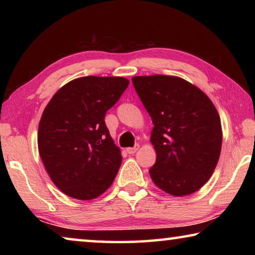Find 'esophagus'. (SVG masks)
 Masks as SVG:
<instances>
[{
  "instance_id": "esophagus-1",
  "label": "esophagus",
  "mask_w": 255,
  "mask_h": 255,
  "mask_svg": "<svg viewBox=\"0 0 255 255\" xmlns=\"http://www.w3.org/2000/svg\"><path fill=\"white\" fill-rule=\"evenodd\" d=\"M138 148H139V145H135L133 146V147H129V148H127V153L128 154H135L137 150H138Z\"/></svg>"
}]
</instances>
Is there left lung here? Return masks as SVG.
Masks as SVG:
<instances>
[{"label":"left lung","mask_w":255,"mask_h":255,"mask_svg":"<svg viewBox=\"0 0 255 255\" xmlns=\"http://www.w3.org/2000/svg\"><path fill=\"white\" fill-rule=\"evenodd\" d=\"M131 81L154 125L153 182L174 197L198 191L210 179L222 149V124L214 103L178 76H133Z\"/></svg>","instance_id":"left-lung-1"}]
</instances>
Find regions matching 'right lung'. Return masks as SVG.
I'll use <instances>...</instances> for the list:
<instances>
[{
  "mask_svg": "<svg viewBox=\"0 0 255 255\" xmlns=\"http://www.w3.org/2000/svg\"><path fill=\"white\" fill-rule=\"evenodd\" d=\"M120 76H83L54 94L38 127V149L60 191L79 200L101 196L117 175L122 153L106 126V112L127 89Z\"/></svg>",
  "mask_w": 255,
  "mask_h": 255,
  "instance_id": "1",
  "label": "right lung"
}]
</instances>
